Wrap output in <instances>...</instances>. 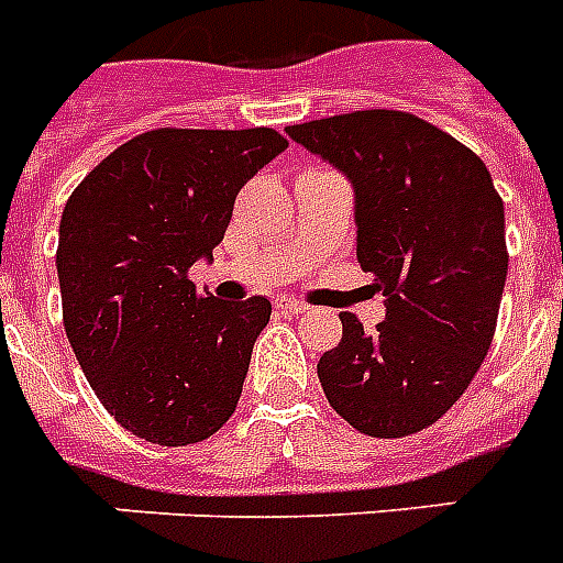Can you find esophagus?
Masks as SVG:
<instances>
[{"mask_svg":"<svg viewBox=\"0 0 563 563\" xmlns=\"http://www.w3.org/2000/svg\"><path fill=\"white\" fill-rule=\"evenodd\" d=\"M277 309H283V312L289 314H303L309 306H306L303 300H297V297H277Z\"/></svg>","mask_w":563,"mask_h":563,"instance_id":"1","label":"esophagus"}]
</instances>
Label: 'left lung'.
Here are the masks:
<instances>
[{
    "label": "left lung",
    "instance_id": "1",
    "mask_svg": "<svg viewBox=\"0 0 563 563\" xmlns=\"http://www.w3.org/2000/svg\"><path fill=\"white\" fill-rule=\"evenodd\" d=\"M353 181L358 263L387 297L385 321L321 355L329 405L355 431L396 440L433 424L472 385L504 297V199L486 164L433 123L396 109L286 126Z\"/></svg>",
    "mask_w": 563,
    "mask_h": 563
}]
</instances>
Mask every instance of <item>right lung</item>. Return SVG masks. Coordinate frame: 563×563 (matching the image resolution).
I'll return each instance as SVG.
<instances>
[{"label": "right lung", "mask_w": 563, "mask_h": 563, "mask_svg": "<svg viewBox=\"0 0 563 563\" xmlns=\"http://www.w3.org/2000/svg\"><path fill=\"white\" fill-rule=\"evenodd\" d=\"M286 147L268 126H164L121 144L68 196L57 245L68 344L100 405L141 440L194 445L236 410L272 303L202 295L187 272L213 257L242 185Z\"/></svg>", "instance_id": "right-lung-1"}]
</instances>
